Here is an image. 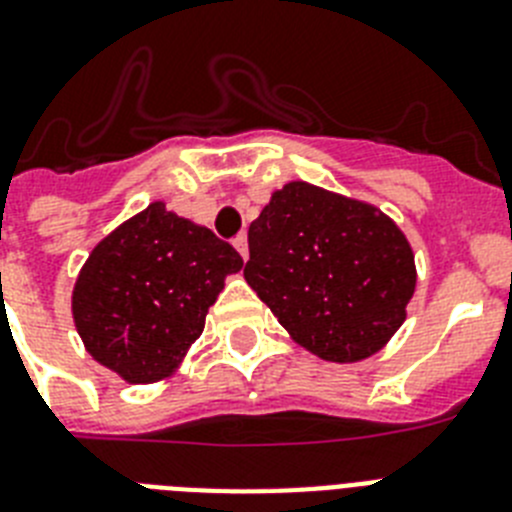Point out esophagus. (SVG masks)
<instances>
[{
  "label": "esophagus",
  "instance_id": "34e87169",
  "mask_svg": "<svg viewBox=\"0 0 512 512\" xmlns=\"http://www.w3.org/2000/svg\"><path fill=\"white\" fill-rule=\"evenodd\" d=\"M234 247L239 249V255H242L244 260H247V255H249V247H247V234H239V236H234Z\"/></svg>",
  "mask_w": 512,
  "mask_h": 512
}]
</instances>
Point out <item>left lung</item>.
<instances>
[{
  "instance_id": "1",
  "label": "left lung",
  "mask_w": 512,
  "mask_h": 512,
  "mask_svg": "<svg viewBox=\"0 0 512 512\" xmlns=\"http://www.w3.org/2000/svg\"><path fill=\"white\" fill-rule=\"evenodd\" d=\"M247 239V283L320 359H367L406 320L414 255L372 205L291 182L249 223Z\"/></svg>"
}]
</instances>
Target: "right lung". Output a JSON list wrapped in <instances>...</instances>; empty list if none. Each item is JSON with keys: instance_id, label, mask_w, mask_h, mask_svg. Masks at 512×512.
Instances as JSON below:
<instances>
[{"instance_id": "1", "label": "right lung", "mask_w": 512, "mask_h": 512, "mask_svg": "<svg viewBox=\"0 0 512 512\" xmlns=\"http://www.w3.org/2000/svg\"><path fill=\"white\" fill-rule=\"evenodd\" d=\"M242 255L153 203L111 231L80 270L72 315L88 354L127 382L161 380L205 328Z\"/></svg>"}]
</instances>
